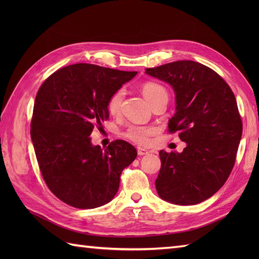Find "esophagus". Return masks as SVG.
Instances as JSON below:
<instances>
[{
	"instance_id": "obj_1",
	"label": "esophagus",
	"mask_w": 259,
	"mask_h": 259,
	"mask_svg": "<svg viewBox=\"0 0 259 259\" xmlns=\"http://www.w3.org/2000/svg\"><path fill=\"white\" fill-rule=\"evenodd\" d=\"M137 151H138V156H145L147 153H149V151L145 149V148H138V150Z\"/></svg>"
}]
</instances>
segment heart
I'll return each mask as SVG.
<instances>
[{"label":"heart","mask_w":259,"mask_h":259,"mask_svg":"<svg viewBox=\"0 0 259 259\" xmlns=\"http://www.w3.org/2000/svg\"><path fill=\"white\" fill-rule=\"evenodd\" d=\"M141 92L146 100L150 104L156 100L158 97L161 95H167V91L164 88L153 81H147L141 85ZM124 92L122 89L117 90L113 95L110 97L108 101V111L112 115H118L121 111V106H122ZM156 133V128L153 126H144V125H130L128 129L124 131L123 136L126 139L131 140L137 145L146 146L149 144L150 137Z\"/></svg>","instance_id":"1"}]
</instances>
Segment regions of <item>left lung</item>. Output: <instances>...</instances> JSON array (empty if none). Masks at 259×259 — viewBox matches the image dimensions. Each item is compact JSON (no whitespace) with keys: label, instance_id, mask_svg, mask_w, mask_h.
<instances>
[{"label":"left lung","instance_id":"8db88e82","mask_svg":"<svg viewBox=\"0 0 259 259\" xmlns=\"http://www.w3.org/2000/svg\"><path fill=\"white\" fill-rule=\"evenodd\" d=\"M146 73L172 87L176 113L168 129L187 144L180 153L159 152L157 192L176 205H196L216 194L233 170L243 133L236 98L221 75L189 60Z\"/></svg>","mask_w":259,"mask_h":259}]
</instances>
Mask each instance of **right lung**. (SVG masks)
I'll list each match as a JSON object with an SVG mask.
<instances>
[{
	"label": "right lung",
	"instance_id": "1",
	"mask_svg": "<svg viewBox=\"0 0 259 259\" xmlns=\"http://www.w3.org/2000/svg\"><path fill=\"white\" fill-rule=\"evenodd\" d=\"M136 74L76 63L56 71L38 89L31 139L47 186L68 205L92 209L111 201L121 172L136 159V148L124 140L103 150L90 138L109 118L110 97Z\"/></svg>",
	"mask_w": 259,
	"mask_h": 259
}]
</instances>
